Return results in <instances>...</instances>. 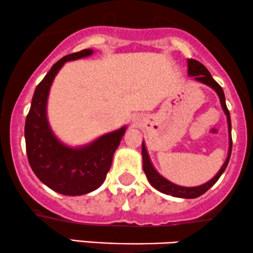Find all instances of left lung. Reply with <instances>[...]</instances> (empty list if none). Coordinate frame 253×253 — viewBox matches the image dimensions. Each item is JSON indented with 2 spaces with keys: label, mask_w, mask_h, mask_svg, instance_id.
Here are the masks:
<instances>
[{
  "label": "left lung",
  "mask_w": 253,
  "mask_h": 253,
  "mask_svg": "<svg viewBox=\"0 0 253 253\" xmlns=\"http://www.w3.org/2000/svg\"><path fill=\"white\" fill-rule=\"evenodd\" d=\"M187 62H188V74L189 76L194 77L195 80L203 83V84L211 86L213 90H215L216 93H218L219 98H220L221 106H222V109H224V112L227 116L228 131H230V149H228V155H227L226 161H225L224 165H222V167L220 170H219V173L216 174L212 180L205 183V185H201L199 187H181V186L174 185V183L169 182L168 180H166L165 177H162L161 175L157 173V171L155 170V168H154L153 165H151V162L149 160V155H148L144 143H142V156H143V170H144L145 175H147L148 180H149V182L151 183V186H153L154 188H156L157 191L165 193V194L173 195V197H176V198L195 199L209 191L211 187L214 185L216 181L219 180V177L221 176V174L224 173V170L226 169L228 161H230L231 151H232V136H231L230 111H228V109L226 106V102H225V94H224V91H222L221 86L212 78V76H211L209 70H207V68L205 67L200 61L194 60V59H188V61Z\"/></svg>",
  "instance_id": "1"
}]
</instances>
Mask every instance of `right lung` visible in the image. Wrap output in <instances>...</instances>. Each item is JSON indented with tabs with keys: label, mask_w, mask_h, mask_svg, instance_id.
Returning <instances> with one entry per match:
<instances>
[{
	"label": "right lung",
	"mask_w": 253,
	"mask_h": 253,
	"mask_svg": "<svg viewBox=\"0 0 253 253\" xmlns=\"http://www.w3.org/2000/svg\"><path fill=\"white\" fill-rule=\"evenodd\" d=\"M92 53V49H83L64 56L53 65L35 88L25 124L26 151L34 174L53 191L72 197L90 193L102 185L126 129L123 126L106 133L78 149L60 143L50 130L46 105L53 79L65 62Z\"/></svg>",
	"instance_id": "1"
}]
</instances>
